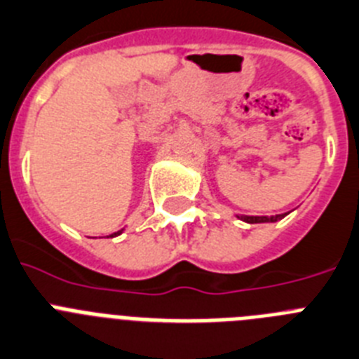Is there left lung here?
<instances>
[{
	"instance_id": "obj_1",
	"label": "left lung",
	"mask_w": 359,
	"mask_h": 359,
	"mask_svg": "<svg viewBox=\"0 0 359 359\" xmlns=\"http://www.w3.org/2000/svg\"><path fill=\"white\" fill-rule=\"evenodd\" d=\"M285 215H274V217H248V215H236V218L244 220L248 224H269V222H278Z\"/></svg>"
}]
</instances>
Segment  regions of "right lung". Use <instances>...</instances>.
I'll return each mask as SVG.
<instances>
[{"instance_id": "add662e5", "label": "right lung", "mask_w": 359, "mask_h": 359, "mask_svg": "<svg viewBox=\"0 0 359 359\" xmlns=\"http://www.w3.org/2000/svg\"><path fill=\"white\" fill-rule=\"evenodd\" d=\"M123 231H124V229H121V231H117V233H111V235H110V238H114V236L121 235V233H123Z\"/></svg>"}]
</instances>
